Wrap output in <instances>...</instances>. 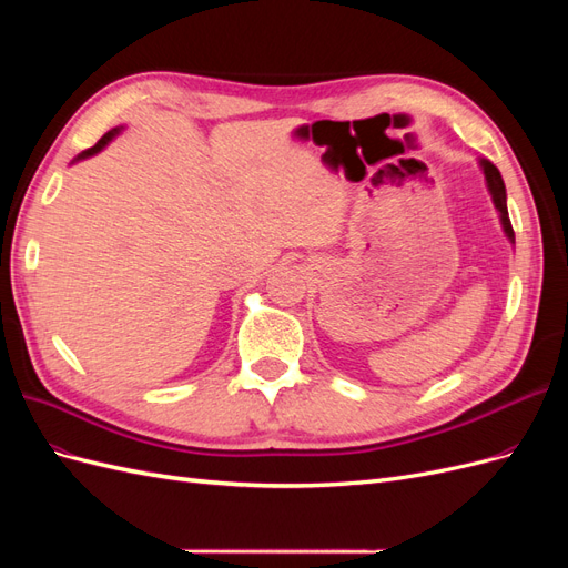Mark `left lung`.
<instances>
[{
    "label": "left lung",
    "instance_id": "1",
    "mask_svg": "<svg viewBox=\"0 0 568 568\" xmlns=\"http://www.w3.org/2000/svg\"><path fill=\"white\" fill-rule=\"evenodd\" d=\"M478 165H480V170H484V175H486L488 192H490V196H493L497 215H500V225H503V230H505V236L514 244V230H511L509 213H507V192H505V182H503L500 170H497L488 159H480Z\"/></svg>",
    "mask_w": 568,
    "mask_h": 568
}]
</instances>
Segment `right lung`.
Returning <instances> with one entry per match:
<instances>
[{
  "label": "right lung",
  "mask_w": 568,
  "mask_h": 568,
  "mask_svg": "<svg viewBox=\"0 0 568 568\" xmlns=\"http://www.w3.org/2000/svg\"><path fill=\"white\" fill-rule=\"evenodd\" d=\"M120 130H123V128H113V130H109V132H106L104 136H101V140H99V142H97V144H94L92 149H88V151H82V153H80V156H78L75 161H84V159H90V156H94V153H99L101 149H104V146H106V144H109V142L113 140V136H118V134H120ZM75 161H73V163H75Z\"/></svg>",
  "instance_id": "add662e5"
}]
</instances>
